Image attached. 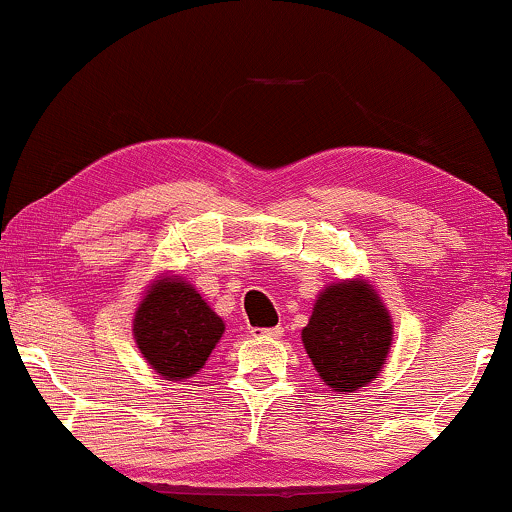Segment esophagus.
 Listing matches in <instances>:
<instances>
[{
  "label": "esophagus",
  "instance_id": "obj_1",
  "mask_svg": "<svg viewBox=\"0 0 512 512\" xmlns=\"http://www.w3.org/2000/svg\"><path fill=\"white\" fill-rule=\"evenodd\" d=\"M252 335H255V338L278 340L283 335V328L281 326H274V328H252Z\"/></svg>",
  "mask_w": 512,
  "mask_h": 512
}]
</instances>
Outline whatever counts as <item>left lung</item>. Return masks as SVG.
<instances>
[{
    "label": "left lung",
    "instance_id": "obj_1",
    "mask_svg": "<svg viewBox=\"0 0 512 512\" xmlns=\"http://www.w3.org/2000/svg\"><path fill=\"white\" fill-rule=\"evenodd\" d=\"M392 338V316L366 278L328 283L302 328L316 373L338 394L357 392L378 378Z\"/></svg>",
    "mask_w": 512,
    "mask_h": 512
}]
</instances>
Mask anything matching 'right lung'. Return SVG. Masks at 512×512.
<instances>
[{
    "label": "right lung",
    "instance_id": "right-lung-1",
    "mask_svg": "<svg viewBox=\"0 0 512 512\" xmlns=\"http://www.w3.org/2000/svg\"><path fill=\"white\" fill-rule=\"evenodd\" d=\"M224 321L186 278H153L132 319V333L146 364L160 378H193L224 335Z\"/></svg>",
    "mask_w": 512,
    "mask_h": 512
}]
</instances>
